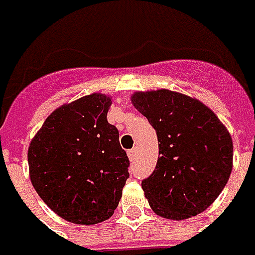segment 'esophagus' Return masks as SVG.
<instances>
[{
  "instance_id": "34e87169",
  "label": "esophagus",
  "mask_w": 255,
  "mask_h": 255,
  "mask_svg": "<svg viewBox=\"0 0 255 255\" xmlns=\"http://www.w3.org/2000/svg\"><path fill=\"white\" fill-rule=\"evenodd\" d=\"M136 154H137V153H136V149H130V150L128 152V156H129L130 160H134V159H136Z\"/></svg>"
}]
</instances>
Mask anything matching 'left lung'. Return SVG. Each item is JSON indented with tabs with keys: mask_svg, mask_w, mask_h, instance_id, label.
Listing matches in <instances>:
<instances>
[{
	"mask_svg": "<svg viewBox=\"0 0 255 255\" xmlns=\"http://www.w3.org/2000/svg\"><path fill=\"white\" fill-rule=\"evenodd\" d=\"M133 106L157 134L159 159L142 180L152 210L170 220L204 211L219 197L233 169L230 133L197 99L167 89L137 92Z\"/></svg>",
	"mask_w": 255,
	"mask_h": 255,
	"instance_id": "obj_1",
	"label": "left lung"
}]
</instances>
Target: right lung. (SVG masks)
Listing matches in <instances>:
<instances>
[{
  "label": "right lung",
  "mask_w": 255,
  "mask_h": 255,
  "mask_svg": "<svg viewBox=\"0 0 255 255\" xmlns=\"http://www.w3.org/2000/svg\"><path fill=\"white\" fill-rule=\"evenodd\" d=\"M111 98L84 96L51 113L28 149L32 186L46 206L75 224L108 220L129 179Z\"/></svg>",
  "instance_id": "obj_1"
}]
</instances>
